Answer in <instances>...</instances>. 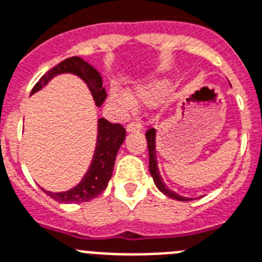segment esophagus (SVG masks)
<instances>
[{
  "label": "esophagus",
  "instance_id": "1",
  "mask_svg": "<svg viewBox=\"0 0 262 262\" xmlns=\"http://www.w3.org/2000/svg\"><path fill=\"white\" fill-rule=\"evenodd\" d=\"M126 129L127 133H139V131H142V124H140V122H131Z\"/></svg>",
  "mask_w": 262,
  "mask_h": 262
}]
</instances>
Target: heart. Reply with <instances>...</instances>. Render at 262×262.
I'll list each match as a JSON object with an SVG mask.
<instances>
[{
	"mask_svg": "<svg viewBox=\"0 0 262 262\" xmlns=\"http://www.w3.org/2000/svg\"><path fill=\"white\" fill-rule=\"evenodd\" d=\"M168 91V84L163 79H155L149 83L144 84V86L139 87L135 91L134 97H135L136 102L143 104H154L156 102L162 99L165 94ZM110 100L115 103L116 106H119L122 110H128L131 106V99L127 95H122V94L113 93L110 95Z\"/></svg>",
	"mask_w": 262,
	"mask_h": 262,
	"instance_id": "obj_1",
	"label": "heart"
}]
</instances>
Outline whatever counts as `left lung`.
<instances>
[{
    "label": "left lung",
    "mask_w": 262,
    "mask_h": 262,
    "mask_svg": "<svg viewBox=\"0 0 262 262\" xmlns=\"http://www.w3.org/2000/svg\"><path fill=\"white\" fill-rule=\"evenodd\" d=\"M146 139H147V146H148V155H149V173L152 176L154 183L158 187V189L162 193H164L165 196H168L171 199H175V200L180 201H189L193 200L192 198H185V196L179 195L175 191H172L171 188H168L165 183L163 182V178L160 175V171H159L158 167V155H156V129L151 128L147 131L146 134Z\"/></svg>",
    "instance_id": "obj_1"
}]
</instances>
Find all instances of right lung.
Segmentation results:
<instances>
[{"instance_id":"obj_1","label":"right lung","mask_w":262,"mask_h":262,"mask_svg":"<svg viewBox=\"0 0 262 262\" xmlns=\"http://www.w3.org/2000/svg\"><path fill=\"white\" fill-rule=\"evenodd\" d=\"M61 74H73V75L80 78L89 87L94 102H95V106L100 107L103 104L107 97L106 89L103 86V78L93 64L83 61L79 57L67 58L61 63L53 67L33 87L31 95L42 90L43 87L48 86V83L53 78L58 77ZM124 138H126V129L120 124L110 123L104 118H99L97 127V143H95L93 159H91L86 173L80 179V182L75 187L63 192H51L43 188L41 189L46 195L62 204L84 203V201H90L94 198L99 196L107 188L110 179L113 176L116 154L124 142Z\"/></svg>"}]
</instances>
